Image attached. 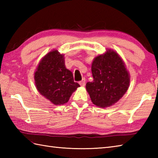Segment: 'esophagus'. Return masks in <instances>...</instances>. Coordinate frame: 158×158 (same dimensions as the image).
Masks as SVG:
<instances>
[{"mask_svg": "<svg viewBox=\"0 0 158 158\" xmlns=\"http://www.w3.org/2000/svg\"><path fill=\"white\" fill-rule=\"evenodd\" d=\"M85 79L83 78V79L81 80V81L79 82V84L81 87H84L85 86Z\"/></svg>", "mask_w": 158, "mask_h": 158, "instance_id": "34e87169", "label": "esophagus"}]
</instances>
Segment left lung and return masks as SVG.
<instances>
[{
	"label": "left lung",
	"instance_id": "obj_1",
	"mask_svg": "<svg viewBox=\"0 0 158 158\" xmlns=\"http://www.w3.org/2000/svg\"><path fill=\"white\" fill-rule=\"evenodd\" d=\"M94 80L86 83V90L94 105L101 108L113 105L125 94L130 86V76L122 58L113 49L94 59Z\"/></svg>",
	"mask_w": 158,
	"mask_h": 158
}]
</instances>
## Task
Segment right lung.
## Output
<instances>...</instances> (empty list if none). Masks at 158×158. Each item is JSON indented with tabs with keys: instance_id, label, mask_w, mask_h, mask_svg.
<instances>
[{
	"instance_id": "right-lung-1",
	"label": "right lung",
	"mask_w": 158,
	"mask_h": 158,
	"mask_svg": "<svg viewBox=\"0 0 158 158\" xmlns=\"http://www.w3.org/2000/svg\"><path fill=\"white\" fill-rule=\"evenodd\" d=\"M38 92L54 105L69 101L79 83L74 82L72 72L65 66L64 57L53 49L39 62L34 75Z\"/></svg>"
}]
</instances>
